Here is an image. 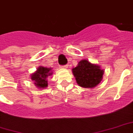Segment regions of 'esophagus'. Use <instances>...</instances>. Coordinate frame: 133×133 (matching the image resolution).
Listing matches in <instances>:
<instances>
[{
    "mask_svg": "<svg viewBox=\"0 0 133 133\" xmlns=\"http://www.w3.org/2000/svg\"><path fill=\"white\" fill-rule=\"evenodd\" d=\"M68 68V65H63V66H61L60 68H62V69H66Z\"/></svg>",
    "mask_w": 133,
    "mask_h": 133,
    "instance_id": "esophagus-1",
    "label": "esophagus"
}]
</instances>
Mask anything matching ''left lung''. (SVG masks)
<instances>
[{
    "mask_svg": "<svg viewBox=\"0 0 133 133\" xmlns=\"http://www.w3.org/2000/svg\"><path fill=\"white\" fill-rule=\"evenodd\" d=\"M72 70L77 84L85 88H93L99 85L104 73L100 65L92 63L87 59L80 61Z\"/></svg>",
    "mask_w": 133,
    "mask_h": 133,
    "instance_id": "left-lung-1",
    "label": "left lung"
}]
</instances>
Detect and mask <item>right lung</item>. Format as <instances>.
Wrapping results in <instances>:
<instances>
[{
    "label": "right lung",
    "instance_id": "1",
    "mask_svg": "<svg viewBox=\"0 0 133 133\" xmlns=\"http://www.w3.org/2000/svg\"><path fill=\"white\" fill-rule=\"evenodd\" d=\"M52 68H47L44 66H39L36 71L32 73L31 79L34 81V85L38 88H45L48 87V77L52 75Z\"/></svg>",
    "mask_w": 133,
    "mask_h": 133
}]
</instances>
